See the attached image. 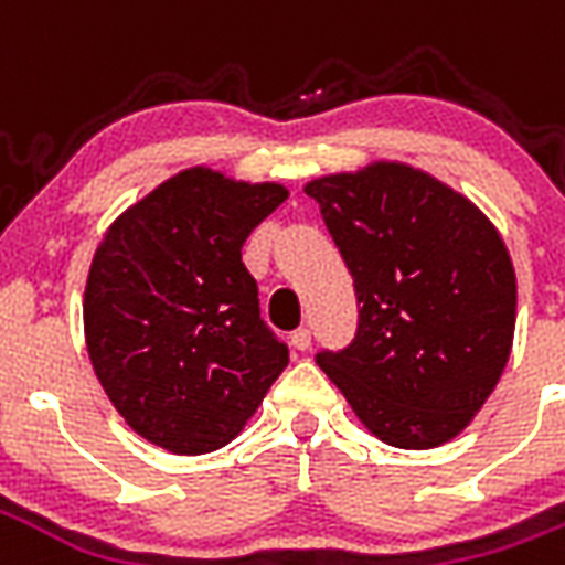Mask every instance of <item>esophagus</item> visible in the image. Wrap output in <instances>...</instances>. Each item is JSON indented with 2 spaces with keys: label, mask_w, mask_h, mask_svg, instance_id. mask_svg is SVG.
I'll return each mask as SVG.
<instances>
[{
  "label": "esophagus",
  "mask_w": 565,
  "mask_h": 565,
  "mask_svg": "<svg viewBox=\"0 0 565 565\" xmlns=\"http://www.w3.org/2000/svg\"><path fill=\"white\" fill-rule=\"evenodd\" d=\"M290 342H294L296 351H308V348H311V330H308V327H299V330H294V335H290Z\"/></svg>",
  "instance_id": "obj_1"
}]
</instances>
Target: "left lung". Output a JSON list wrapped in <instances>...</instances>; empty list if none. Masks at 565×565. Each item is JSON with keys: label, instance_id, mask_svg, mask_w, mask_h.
<instances>
[{"label": "left lung", "instance_id": "left-lung-1", "mask_svg": "<svg viewBox=\"0 0 565 565\" xmlns=\"http://www.w3.org/2000/svg\"><path fill=\"white\" fill-rule=\"evenodd\" d=\"M354 278L356 332L318 366L393 448L460 433L509 363L518 281L505 242L433 174L375 162L306 186Z\"/></svg>", "mask_w": 565, "mask_h": 565}]
</instances>
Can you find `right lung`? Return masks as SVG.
Instances as JSON below:
<instances>
[{
	"label": "right lung",
	"instance_id": "right-lung-1",
	"mask_svg": "<svg viewBox=\"0 0 565 565\" xmlns=\"http://www.w3.org/2000/svg\"><path fill=\"white\" fill-rule=\"evenodd\" d=\"M284 199L281 184L196 166L124 211L96 247L87 351L141 438L172 454L223 448L290 363L242 263L245 238Z\"/></svg>",
	"mask_w": 565,
	"mask_h": 565
}]
</instances>
